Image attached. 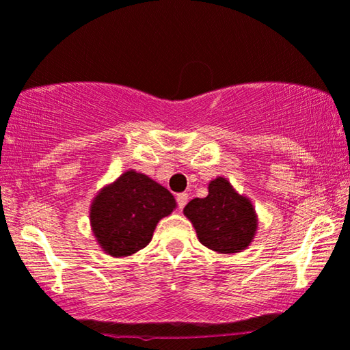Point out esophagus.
Masks as SVG:
<instances>
[{
  "label": "esophagus",
  "instance_id": "esophagus-1",
  "mask_svg": "<svg viewBox=\"0 0 350 350\" xmlns=\"http://www.w3.org/2000/svg\"><path fill=\"white\" fill-rule=\"evenodd\" d=\"M187 200H189V195L187 193H179L178 197H176V202H178L179 209H183L185 204H187Z\"/></svg>",
  "mask_w": 350,
  "mask_h": 350
}]
</instances>
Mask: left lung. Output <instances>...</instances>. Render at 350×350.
<instances>
[{"instance_id":"left-lung-1","label":"left lung","mask_w":350,"mask_h":350,"mask_svg":"<svg viewBox=\"0 0 350 350\" xmlns=\"http://www.w3.org/2000/svg\"><path fill=\"white\" fill-rule=\"evenodd\" d=\"M184 214L193 224L200 243L224 254L246 250L258 229L253 204L224 178L211 180L206 197L189 202Z\"/></svg>"}]
</instances>
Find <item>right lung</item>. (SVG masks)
I'll return each instance as SVG.
<instances>
[{"mask_svg":"<svg viewBox=\"0 0 350 350\" xmlns=\"http://www.w3.org/2000/svg\"><path fill=\"white\" fill-rule=\"evenodd\" d=\"M174 208L176 200L170 190L142 172L129 170L92 200L91 227L107 254L124 258L146 248L158 221L170 216Z\"/></svg>","mask_w":350,"mask_h":350,"instance_id":"obj_1","label":"right lung"}]
</instances>
